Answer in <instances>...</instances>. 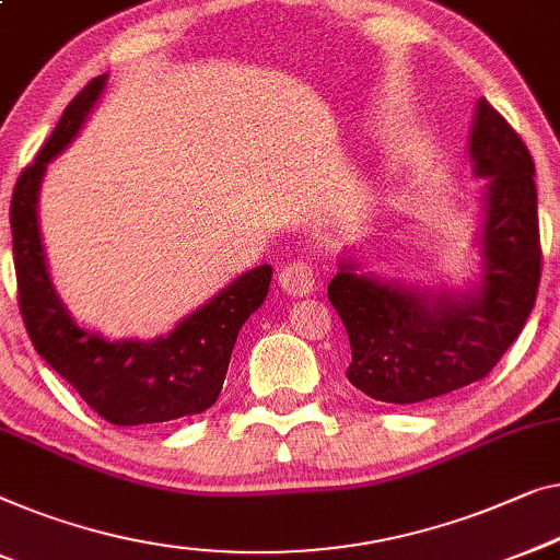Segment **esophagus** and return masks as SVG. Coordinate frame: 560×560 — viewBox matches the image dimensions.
I'll use <instances>...</instances> for the list:
<instances>
[{"label":"esophagus","instance_id":"34e87169","mask_svg":"<svg viewBox=\"0 0 560 560\" xmlns=\"http://www.w3.org/2000/svg\"><path fill=\"white\" fill-rule=\"evenodd\" d=\"M280 288L288 295L303 298L315 288V267L305 260H293L280 270Z\"/></svg>","mask_w":560,"mask_h":560}]
</instances>
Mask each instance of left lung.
Segmentation results:
<instances>
[{"instance_id":"8db88e82","label":"left lung","mask_w":560,"mask_h":560,"mask_svg":"<svg viewBox=\"0 0 560 560\" xmlns=\"http://www.w3.org/2000/svg\"><path fill=\"white\" fill-rule=\"evenodd\" d=\"M475 174L488 176L485 275L467 298H427L415 288L355 275L340 262L328 298L351 340L346 376L371 399L417 404L475 384L498 366L536 305L540 230L536 164L528 145L488 101L469 136Z\"/></svg>"}]
</instances>
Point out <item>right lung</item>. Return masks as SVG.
Instances as JSON below:
<instances>
[{
    "instance_id": "add662e5",
    "label": "right lung",
    "mask_w": 560,
    "mask_h": 560,
    "mask_svg": "<svg viewBox=\"0 0 560 560\" xmlns=\"http://www.w3.org/2000/svg\"><path fill=\"white\" fill-rule=\"evenodd\" d=\"M105 88L93 78L62 110L37 159L22 168L12 191L10 224L18 303L32 346L75 388L88 407L118 427L156 424L212 407L222 392L240 328L262 305L272 267L260 265L151 343H110L80 328L65 311L45 267L37 230V191L47 161L72 141Z\"/></svg>"
}]
</instances>
